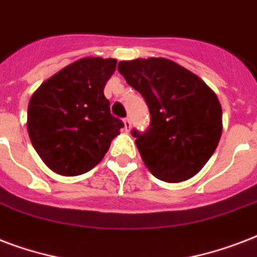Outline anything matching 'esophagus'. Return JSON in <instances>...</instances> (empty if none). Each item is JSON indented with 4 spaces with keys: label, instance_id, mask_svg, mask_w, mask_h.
<instances>
[{
    "label": "esophagus",
    "instance_id": "obj_1",
    "mask_svg": "<svg viewBox=\"0 0 257 257\" xmlns=\"http://www.w3.org/2000/svg\"><path fill=\"white\" fill-rule=\"evenodd\" d=\"M124 129L125 132H129V131H131V120H129V118H124Z\"/></svg>",
    "mask_w": 257,
    "mask_h": 257
}]
</instances>
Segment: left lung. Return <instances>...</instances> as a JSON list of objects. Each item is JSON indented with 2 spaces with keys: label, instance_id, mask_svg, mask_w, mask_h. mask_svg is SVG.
Segmentation results:
<instances>
[{
  "label": "left lung",
  "instance_id": "left-lung-1",
  "mask_svg": "<svg viewBox=\"0 0 257 257\" xmlns=\"http://www.w3.org/2000/svg\"><path fill=\"white\" fill-rule=\"evenodd\" d=\"M118 72L141 93L151 113L136 147L155 177L180 183L199 173L217 148L223 110L216 93L191 70L164 57L118 62Z\"/></svg>",
  "mask_w": 257,
  "mask_h": 257
}]
</instances>
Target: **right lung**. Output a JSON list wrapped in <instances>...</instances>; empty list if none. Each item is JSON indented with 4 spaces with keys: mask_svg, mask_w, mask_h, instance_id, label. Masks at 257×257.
<instances>
[{
    "mask_svg": "<svg viewBox=\"0 0 257 257\" xmlns=\"http://www.w3.org/2000/svg\"><path fill=\"white\" fill-rule=\"evenodd\" d=\"M114 58L84 57L48 78L30 97L28 133L45 165L61 176L93 169L124 126L110 114L104 86Z\"/></svg>",
    "mask_w": 257,
    "mask_h": 257,
    "instance_id": "1",
    "label": "right lung"
}]
</instances>
